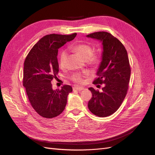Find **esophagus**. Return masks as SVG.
<instances>
[{
	"label": "esophagus",
	"mask_w": 155,
	"mask_h": 155,
	"mask_svg": "<svg viewBox=\"0 0 155 155\" xmlns=\"http://www.w3.org/2000/svg\"><path fill=\"white\" fill-rule=\"evenodd\" d=\"M84 89L83 87H79V86H74L73 87V90L74 91H81Z\"/></svg>",
	"instance_id": "esophagus-1"
}]
</instances>
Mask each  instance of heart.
<instances>
[{
	"label": "heart",
	"instance_id": "obj_1",
	"mask_svg": "<svg viewBox=\"0 0 155 155\" xmlns=\"http://www.w3.org/2000/svg\"><path fill=\"white\" fill-rule=\"evenodd\" d=\"M73 50L75 52L78 53L81 57L88 61L91 63L96 62L98 59V56L96 54H93V49L91 46L86 44H79L73 46ZM67 57V53L66 51H63L61 52L59 55V65L61 68H63L65 66L66 59ZM83 75L81 73L76 72L74 73L72 76V79L76 83H81L83 82Z\"/></svg>",
	"mask_w": 155,
	"mask_h": 155
}]
</instances>
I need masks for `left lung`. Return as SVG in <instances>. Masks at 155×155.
<instances>
[{
  "label": "left lung",
  "instance_id": "left-lung-1",
  "mask_svg": "<svg viewBox=\"0 0 155 155\" xmlns=\"http://www.w3.org/2000/svg\"><path fill=\"white\" fill-rule=\"evenodd\" d=\"M87 37L101 43V61L96 72L98 78L93 83L104 84L101 92L88 88L92 96L88 107L93 114L107 117L118 109L127 92L130 76L127 52L122 43L108 32H95Z\"/></svg>",
  "mask_w": 155,
  "mask_h": 155
}]
</instances>
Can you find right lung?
Here are the masks:
<instances>
[{"mask_svg":"<svg viewBox=\"0 0 155 155\" xmlns=\"http://www.w3.org/2000/svg\"><path fill=\"white\" fill-rule=\"evenodd\" d=\"M76 35H46L34 46L25 61L23 86L32 107L44 118H53L61 113L72 91L70 85L54 90L51 82L59 72L58 49Z\"/></svg>","mask_w":155,"mask_h":155,"instance_id":"add662e5","label":"right lung"}]
</instances>
